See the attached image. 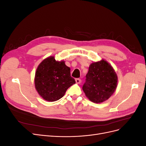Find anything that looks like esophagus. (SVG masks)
<instances>
[{
	"label": "esophagus",
	"instance_id": "34e87169",
	"mask_svg": "<svg viewBox=\"0 0 146 146\" xmlns=\"http://www.w3.org/2000/svg\"><path fill=\"white\" fill-rule=\"evenodd\" d=\"M76 83L79 84V83H80L82 82V80H80V78H76Z\"/></svg>",
	"mask_w": 146,
	"mask_h": 146
}]
</instances>
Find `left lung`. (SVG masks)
Returning a JSON list of instances; mask_svg holds the SVG:
<instances>
[{
  "mask_svg": "<svg viewBox=\"0 0 146 146\" xmlns=\"http://www.w3.org/2000/svg\"><path fill=\"white\" fill-rule=\"evenodd\" d=\"M117 85L115 70L107 61L102 59L90 64L82 89L90 101L99 104L113 94Z\"/></svg>",
  "mask_w": 146,
  "mask_h": 146,
  "instance_id": "8db88e82",
  "label": "left lung"
}]
</instances>
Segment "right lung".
Instances as JSON below:
<instances>
[{"label":"right lung","instance_id":"add662e5","mask_svg":"<svg viewBox=\"0 0 146 146\" xmlns=\"http://www.w3.org/2000/svg\"><path fill=\"white\" fill-rule=\"evenodd\" d=\"M34 80L38 93L48 102L63 98L66 90L76 83L65 61H56L53 56L45 58L38 65Z\"/></svg>","mask_w":146,"mask_h":146}]
</instances>
